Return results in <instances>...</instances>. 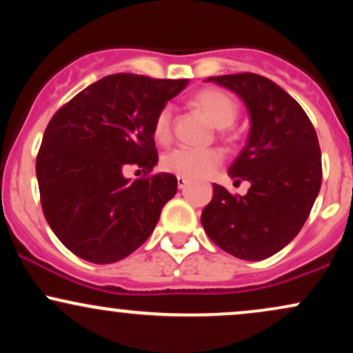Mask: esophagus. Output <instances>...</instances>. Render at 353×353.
I'll return each mask as SVG.
<instances>
[{
    "mask_svg": "<svg viewBox=\"0 0 353 353\" xmlns=\"http://www.w3.org/2000/svg\"><path fill=\"white\" fill-rule=\"evenodd\" d=\"M185 184H188V179H184V177H179L177 176V188L179 189H184Z\"/></svg>",
    "mask_w": 353,
    "mask_h": 353,
    "instance_id": "34e87169",
    "label": "esophagus"
}]
</instances>
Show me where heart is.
Returning <instances> with one entry per match:
<instances>
[{
  "instance_id": "obj_1",
  "label": "heart",
  "mask_w": 353,
  "mask_h": 353,
  "mask_svg": "<svg viewBox=\"0 0 353 353\" xmlns=\"http://www.w3.org/2000/svg\"><path fill=\"white\" fill-rule=\"evenodd\" d=\"M192 104L201 114L205 116L214 128L228 129L236 123L239 108L232 96L221 89H202L192 98ZM172 131L171 108L161 109L154 121V137L159 143H168ZM222 163V154L217 149L190 151V149H172L163 157V169L184 179H202L212 174Z\"/></svg>"
}]
</instances>
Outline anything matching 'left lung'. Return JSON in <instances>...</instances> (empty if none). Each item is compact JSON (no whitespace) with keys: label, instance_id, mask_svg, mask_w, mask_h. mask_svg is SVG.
Segmentation results:
<instances>
[{"label":"left lung","instance_id":"8db88e82","mask_svg":"<svg viewBox=\"0 0 353 353\" xmlns=\"http://www.w3.org/2000/svg\"><path fill=\"white\" fill-rule=\"evenodd\" d=\"M244 101L250 117L247 143L229 176L249 181L245 196L214 184L201 222L214 244L234 257L262 261L301 232L322 184V156L315 129L292 96L252 72L212 76Z\"/></svg>","mask_w":353,"mask_h":353}]
</instances>
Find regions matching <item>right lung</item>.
Listing matches in <instances>:
<instances>
[{
    "mask_svg": "<svg viewBox=\"0 0 353 353\" xmlns=\"http://www.w3.org/2000/svg\"><path fill=\"white\" fill-rule=\"evenodd\" d=\"M188 79L111 74L76 94L52 116L36 157L48 224L72 254L112 264L151 236L177 192L172 174L124 177V165L157 164L154 121Z\"/></svg>",
    "mask_w": 353,
    "mask_h": 353,
    "instance_id": "add662e5",
    "label": "right lung"
}]
</instances>
